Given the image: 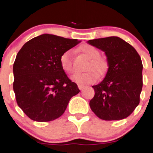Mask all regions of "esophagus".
<instances>
[{
  "instance_id": "esophagus-1",
  "label": "esophagus",
  "mask_w": 153,
  "mask_h": 153,
  "mask_svg": "<svg viewBox=\"0 0 153 153\" xmlns=\"http://www.w3.org/2000/svg\"><path fill=\"white\" fill-rule=\"evenodd\" d=\"M78 88L80 89V90H82V88H83L84 87H85V85H82V84H78Z\"/></svg>"
}]
</instances>
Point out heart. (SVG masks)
Segmentation results:
<instances>
[{
	"label": "heart",
	"instance_id": "heart-1",
	"mask_svg": "<svg viewBox=\"0 0 153 153\" xmlns=\"http://www.w3.org/2000/svg\"><path fill=\"white\" fill-rule=\"evenodd\" d=\"M80 51L89 59L85 67V73L73 75V80L80 84H91L94 82L99 76H103L108 68V63L105 57H101L97 48L91 45H84L80 47ZM59 63L62 69L65 73L73 74L74 73L72 51L67 50L61 54Z\"/></svg>",
	"mask_w": 153,
	"mask_h": 153
}]
</instances>
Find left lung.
<instances>
[{
    "label": "left lung",
    "instance_id": "1",
    "mask_svg": "<svg viewBox=\"0 0 153 153\" xmlns=\"http://www.w3.org/2000/svg\"><path fill=\"white\" fill-rule=\"evenodd\" d=\"M88 43L106 54L108 69L99 84L90 107L99 118L121 120L129 117L140 103L143 88V63L136 50L117 36L96 39Z\"/></svg>",
    "mask_w": 153,
    "mask_h": 153
}]
</instances>
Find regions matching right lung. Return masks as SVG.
I'll return each instance as SVG.
<instances>
[{"mask_svg":"<svg viewBox=\"0 0 153 153\" xmlns=\"http://www.w3.org/2000/svg\"><path fill=\"white\" fill-rule=\"evenodd\" d=\"M80 41L45 34L22 47L13 63V87L18 106L29 118L47 122L64 114L80 92L63 71L59 57Z\"/></svg>","mask_w":153,"mask_h":153,"instance_id":"1","label":"right lung"}]
</instances>
